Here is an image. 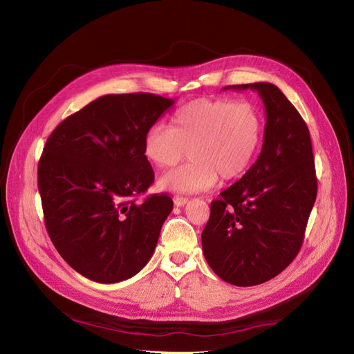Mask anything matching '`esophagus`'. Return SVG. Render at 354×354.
<instances>
[{"mask_svg":"<svg viewBox=\"0 0 354 354\" xmlns=\"http://www.w3.org/2000/svg\"><path fill=\"white\" fill-rule=\"evenodd\" d=\"M174 203H175V206L182 207V206H185V204L188 203V198H187V197H179V196H176V197L174 198Z\"/></svg>","mask_w":354,"mask_h":354,"instance_id":"esophagus-1","label":"esophagus"}]
</instances>
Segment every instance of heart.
<instances>
[{"label": "heart", "mask_w": 354, "mask_h": 354, "mask_svg": "<svg viewBox=\"0 0 354 354\" xmlns=\"http://www.w3.org/2000/svg\"><path fill=\"white\" fill-rule=\"evenodd\" d=\"M263 116L248 101L198 98L180 107L170 123L147 131L144 157L158 169L192 160L158 179V188L194 194L210 189L221 178H241L252 166L263 140Z\"/></svg>", "instance_id": "b5f03b06"}]
</instances>
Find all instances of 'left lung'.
Returning <instances> with one entry per match:
<instances>
[{
    "label": "left lung",
    "mask_w": 354,
    "mask_h": 354,
    "mask_svg": "<svg viewBox=\"0 0 354 354\" xmlns=\"http://www.w3.org/2000/svg\"><path fill=\"white\" fill-rule=\"evenodd\" d=\"M223 89L257 91L266 123L261 151L245 175L210 204L203 253L221 279L236 287L263 283L300 252L317 180L307 124L269 82Z\"/></svg>",
    "instance_id": "1"
}]
</instances>
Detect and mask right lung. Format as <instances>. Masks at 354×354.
<instances>
[{
  "label": "right lung",
  "mask_w": 354,
  "mask_h": 354,
  "mask_svg": "<svg viewBox=\"0 0 354 354\" xmlns=\"http://www.w3.org/2000/svg\"><path fill=\"white\" fill-rule=\"evenodd\" d=\"M174 104L145 93L104 95L64 119L47 140L38 165L45 227L82 277L116 283L151 259L174 201L154 194L135 203L154 180L142 142Z\"/></svg>",
  "instance_id": "obj_1"
}]
</instances>
